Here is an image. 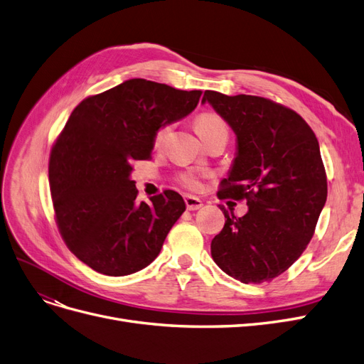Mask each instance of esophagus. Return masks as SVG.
<instances>
[{"label":"esophagus","mask_w":364,"mask_h":364,"mask_svg":"<svg viewBox=\"0 0 364 364\" xmlns=\"http://www.w3.org/2000/svg\"><path fill=\"white\" fill-rule=\"evenodd\" d=\"M183 200H185V205H186L188 210H197V209H200L203 206V203H201V200L198 197L186 194L183 197Z\"/></svg>","instance_id":"34e87169"}]
</instances>
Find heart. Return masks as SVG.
<instances>
[{
	"mask_svg": "<svg viewBox=\"0 0 364 364\" xmlns=\"http://www.w3.org/2000/svg\"><path fill=\"white\" fill-rule=\"evenodd\" d=\"M194 129L196 133L200 136L203 141H208L213 137L227 136L228 137V127L225 121L221 118L220 114L213 112H203L198 113L194 118ZM170 132V124H164L154 134V146L159 148L164 143L167 134ZM201 174L197 171H183L178 176V181L181 185H183L188 190H198L201 186Z\"/></svg>",
	"mask_w": 364,
	"mask_h": 364,
	"instance_id": "obj_1",
	"label": "heart"
}]
</instances>
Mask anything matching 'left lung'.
Listing matches in <instances>:
<instances>
[{"instance_id":"8db88e82","label":"left lung","mask_w":364,"mask_h":364,"mask_svg":"<svg viewBox=\"0 0 364 364\" xmlns=\"http://www.w3.org/2000/svg\"><path fill=\"white\" fill-rule=\"evenodd\" d=\"M237 137V154L218 197L246 200L237 218L224 206V228L210 243L215 263L243 284L284 273L306 250L327 200L318 140L299 113L255 95L205 91Z\"/></svg>"}]
</instances>
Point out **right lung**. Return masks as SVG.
<instances>
[{"label":"right lung","instance_id":"right-lung-1","mask_svg":"<svg viewBox=\"0 0 364 364\" xmlns=\"http://www.w3.org/2000/svg\"><path fill=\"white\" fill-rule=\"evenodd\" d=\"M200 95L129 79L71 112L50 151V194L68 250L95 272L132 274L161 251L185 201L166 190L137 203L132 164L151 158L156 128L190 114Z\"/></svg>","mask_w":364,"mask_h":364}]
</instances>
